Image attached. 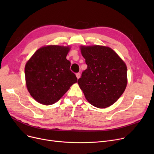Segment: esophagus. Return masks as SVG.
Instances as JSON below:
<instances>
[{"mask_svg": "<svg viewBox=\"0 0 154 154\" xmlns=\"http://www.w3.org/2000/svg\"><path fill=\"white\" fill-rule=\"evenodd\" d=\"M76 76H77V78L79 79L80 77V72H78L76 74Z\"/></svg>", "mask_w": 154, "mask_h": 154, "instance_id": "34e87169", "label": "esophagus"}]
</instances>
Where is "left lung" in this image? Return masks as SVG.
I'll use <instances>...</instances> for the list:
<instances>
[{
    "instance_id": "obj_1",
    "label": "left lung",
    "mask_w": 154,
    "mask_h": 154,
    "mask_svg": "<svg viewBox=\"0 0 154 154\" xmlns=\"http://www.w3.org/2000/svg\"><path fill=\"white\" fill-rule=\"evenodd\" d=\"M87 68L78 84L92 106L106 108L124 93L127 84V67L112 48L100 45L81 47Z\"/></svg>"
}]
</instances>
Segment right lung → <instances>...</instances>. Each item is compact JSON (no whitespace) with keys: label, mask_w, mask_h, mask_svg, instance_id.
Listing matches in <instances>:
<instances>
[{"label":"right lung","mask_w":154,"mask_h":154,"mask_svg":"<svg viewBox=\"0 0 154 154\" xmlns=\"http://www.w3.org/2000/svg\"><path fill=\"white\" fill-rule=\"evenodd\" d=\"M69 47L48 45L38 49L27 62L25 76L28 91L38 102L52 105L77 82L66 59Z\"/></svg>","instance_id":"obj_1"}]
</instances>
